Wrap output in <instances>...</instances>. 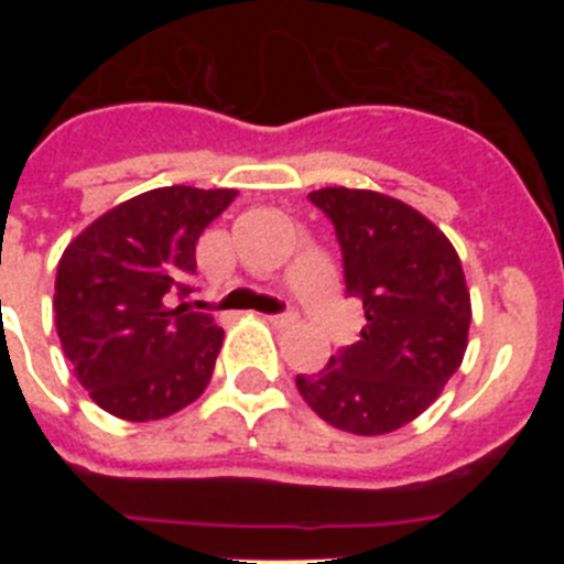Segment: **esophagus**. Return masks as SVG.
<instances>
[{"instance_id": "34e87169", "label": "esophagus", "mask_w": 564, "mask_h": 564, "mask_svg": "<svg viewBox=\"0 0 564 564\" xmlns=\"http://www.w3.org/2000/svg\"><path fill=\"white\" fill-rule=\"evenodd\" d=\"M296 313L293 311H285V313H273L271 316V325H276V327H291L293 322H296Z\"/></svg>"}]
</instances>
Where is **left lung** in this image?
<instances>
[{"label": "left lung", "mask_w": 564, "mask_h": 564, "mask_svg": "<svg viewBox=\"0 0 564 564\" xmlns=\"http://www.w3.org/2000/svg\"><path fill=\"white\" fill-rule=\"evenodd\" d=\"M307 200L336 228L344 293L361 299V338L325 370L296 376L318 417L352 435L415 421L457 372L471 305L455 248L421 212L364 188H322Z\"/></svg>", "instance_id": "left-lung-1"}]
</instances>
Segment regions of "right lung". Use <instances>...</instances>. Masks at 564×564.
Listing matches in <instances>:
<instances>
[{
    "instance_id": "right-lung-1",
    "label": "right lung",
    "mask_w": 564,
    "mask_h": 564,
    "mask_svg": "<svg viewBox=\"0 0 564 564\" xmlns=\"http://www.w3.org/2000/svg\"><path fill=\"white\" fill-rule=\"evenodd\" d=\"M234 197V188H152L98 217L58 259L62 350L109 415L158 421L206 390L223 327L188 302L194 246Z\"/></svg>"
}]
</instances>
